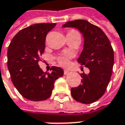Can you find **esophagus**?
<instances>
[{
    "label": "esophagus",
    "mask_w": 125,
    "mask_h": 125,
    "mask_svg": "<svg viewBox=\"0 0 125 125\" xmlns=\"http://www.w3.org/2000/svg\"><path fill=\"white\" fill-rule=\"evenodd\" d=\"M70 73V71L69 70H64V74L66 75V74H69Z\"/></svg>",
    "instance_id": "esophagus-1"
}]
</instances>
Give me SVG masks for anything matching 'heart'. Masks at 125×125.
<instances>
[{
    "label": "heart",
    "instance_id": "obj_1",
    "mask_svg": "<svg viewBox=\"0 0 125 125\" xmlns=\"http://www.w3.org/2000/svg\"><path fill=\"white\" fill-rule=\"evenodd\" d=\"M67 34H79L78 31H77L74 29L70 30L67 32ZM70 58H71V55L69 54H67V55H60L58 57H57L56 60L60 65L65 67V66H67L70 64Z\"/></svg>",
    "mask_w": 125,
    "mask_h": 125
}]
</instances>
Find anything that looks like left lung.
I'll use <instances>...</instances> for the list:
<instances>
[{
    "label": "left lung",
    "mask_w": 125,
    "mask_h": 125,
    "mask_svg": "<svg viewBox=\"0 0 125 125\" xmlns=\"http://www.w3.org/2000/svg\"><path fill=\"white\" fill-rule=\"evenodd\" d=\"M62 27H75L83 34L84 49L77 61L90 70L80 74L82 84L71 89L72 96L80 103H94L103 96L109 84L114 64L113 47L103 30L86 20L67 22Z\"/></svg>",
    "instance_id": "obj_1"
}]
</instances>
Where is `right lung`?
Here are the masks:
<instances>
[{
    "instance_id": "add662e5",
    "label": "right lung",
    "mask_w": 125,
    "mask_h": 125,
    "mask_svg": "<svg viewBox=\"0 0 125 125\" xmlns=\"http://www.w3.org/2000/svg\"><path fill=\"white\" fill-rule=\"evenodd\" d=\"M55 23L35 24L20 30L8 49V68L12 83L25 98L40 101L51 96L57 79L63 75L60 67L53 66L44 72L39 65L44 53L46 37Z\"/></svg>"
}]
</instances>
